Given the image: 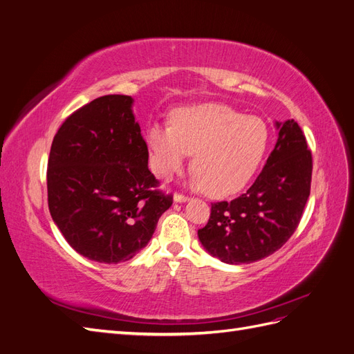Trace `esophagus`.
Wrapping results in <instances>:
<instances>
[{
  "label": "esophagus",
  "instance_id": "34e87169",
  "mask_svg": "<svg viewBox=\"0 0 354 354\" xmlns=\"http://www.w3.org/2000/svg\"><path fill=\"white\" fill-rule=\"evenodd\" d=\"M174 201L176 202H186V201H189V196H186L183 194H176L174 195Z\"/></svg>",
  "mask_w": 354,
  "mask_h": 354
}]
</instances>
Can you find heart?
<instances>
[{
  "label": "heart",
  "mask_w": 354,
  "mask_h": 354,
  "mask_svg": "<svg viewBox=\"0 0 354 354\" xmlns=\"http://www.w3.org/2000/svg\"><path fill=\"white\" fill-rule=\"evenodd\" d=\"M269 140L266 124L226 104L202 103L173 111L169 125L146 131L151 168L168 180L183 169L190 153L195 181L212 196L241 190L260 165Z\"/></svg>",
  "instance_id": "1"
}]
</instances>
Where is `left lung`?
Here are the masks:
<instances>
[{
  "instance_id": "1",
  "label": "left lung",
  "mask_w": 354,
  "mask_h": 354,
  "mask_svg": "<svg viewBox=\"0 0 354 354\" xmlns=\"http://www.w3.org/2000/svg\"><path fill=\"white\" fill-rule=\"evenodd\" d=\"M277 128L274 149L252 186L233 201L212 202L207 226L198 230L205 250L224 263H254L272 255L303 217L312 185V152L294 120Z\"/></svg>"
}]
</instances>
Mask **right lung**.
Masks as SVG:
<instances>
[{
    "instance_id": "obj_1",
    "label": "right lung",
    "mask_w": 354,
    "mask_h": 354,
    "mask_svg": "<svg viewBox=\"0 0 354 354\" xmlns=\"http://www.w3.org/2000/svg\"><path fill=\"white\" fill-rule=\"evenodd\" d=\"M130 95L109 94L71 113L53 138L47 192L53 221L90 260L128 261L151 241L173 195L159 190Z\"/></svg>"
}]
</instances>
